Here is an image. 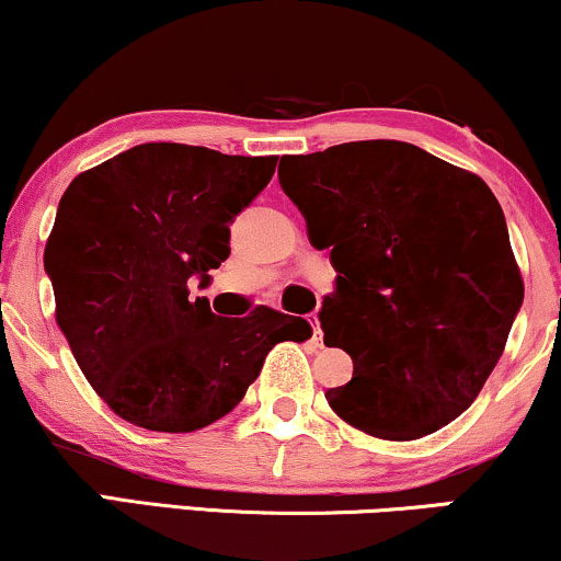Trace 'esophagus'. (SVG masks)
<instances>
[{"instance_id": "34e87169", "label": "esophagus", "mask_w": 561, "mask_h": 561, "mask_svg": "<svg viewBox=\"0 0 561 561\" xmlns=\"http://www.w3.org/2000/svg\"><path fill=\"white\" fill-rule=\"evenodd\" d=\"M310 325H313V344L323 346V331H321V323H318L316 316H310Z\"/></svg>"}]
</instances>
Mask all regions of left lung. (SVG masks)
I'll use <instances>...</instances> for the list:
<instances>
[{"label":"left lung","instance_id":"obj_1","mask_svg":"<svg viewBox=\"0 0 561 561\" xmlns=\"http://www.w3.org/2000/svg\"><path fill=\"white\" fill-rule=\"evenodd\" d=\"M336 289L323 342L352 357L325 393L352 427L382 439L437 432L477 399L523 305L505 215L479 175L396 139L282 158Z\"/></svg>","mask_w":561,"mask_h":561}]
</instances>
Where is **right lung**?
Masks as SVG:
<instances>
[{
  "instance_id": "add662e5",
  "label": "right lung",
  "mask_w": 561,
  "mask_h": 561,
  "mask_svg": "<svg viewBox=\"0 0 561 561\" xmlns=\"http://www.w3.org/2000/svg\"><path fill=\"white\" fill-rule=\"evenodd\" d=\"M279 158L150 141L84 170L64 191L44 266L56 323L98 396L126 422L194 432L222 420L279 342L310 323L261 308L222 318L188 279L230 256V225Z\"/></svg>"
}]
</instances>
